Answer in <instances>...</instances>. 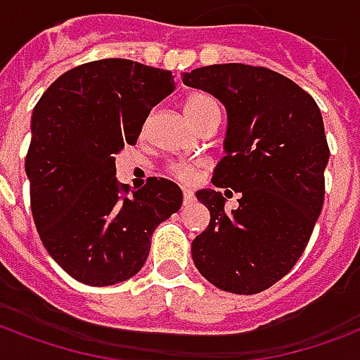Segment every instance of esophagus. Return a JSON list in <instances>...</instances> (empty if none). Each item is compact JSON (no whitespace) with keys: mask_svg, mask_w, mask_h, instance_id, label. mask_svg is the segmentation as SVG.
Segmentation results:
<instances>
[{"mask_svg":"<svg viewBox=\"0 0 360 360\" xmlns=\"http://www.w3.org/2000/svg\"><path fill=\"white\" fill-rule=\"evenodd\" d=\"M183 202H185V206H188V204H193L194 202V194L191 188H183Z\"/></svg>","mask_w":360,"mask_h":360,"instance_id":"esophagus-1","label":"esophagus"}]
</instances>
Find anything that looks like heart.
Wrapping results in <instances>:
<instances>
[{
	"instance_id": "b5f03b06",
	"label": "heart",
	"mask_w": 360,
	"mask_h": 360,
	"mask_svg": "<svg viewBox=\"0 0 360 360\" xmlns=\"http://www.w3.org/2000/svg\"><path fill=\"white\" fill-rule=\"evenodd\" d=\"M212 108H217L214 98H210L207 95H202V93H193L185 101V114L191 120V124H194L196 120L202 118ZM169 172H172L173 177H177L181 181H193L198 175V167L193 166V164H172Z\"/></svg>"
}]
</instances>
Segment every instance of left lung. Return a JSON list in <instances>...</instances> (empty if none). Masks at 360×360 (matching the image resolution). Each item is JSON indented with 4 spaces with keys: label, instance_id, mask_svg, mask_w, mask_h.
<instances>
[{
    "label": "left lung",
    "instance_id": "obj_1",
    "mask_svg": "<svg viewBox=\"0 0 360 360\" xmlns=\"http://www.w3.org/2000/svg\"><path fill=\"white\" fill-rule=\"evenodd\" d=\"M183 84L225 106V156L212 183L240 194L227 212L221 193H196L210 225L193 240L194 265L225 292L259 294L288 275L321 214L330 158L321 110L300 85L263 66H202L185 72Z\"/></svg>",
    "mask_w": 360,
    "mask_h": 360
}]
</instances>
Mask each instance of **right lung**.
Returning a JSON list of instances; mask_svg holds the SVG:
<instances>
[{
  "label": "right lung",
  "mask_w": 360,
  "mask_h": 360,
  "mask_svg": "<svg viewBox=\"0 0 360 360\" xmlns=\"http://www.w3.org/2000/svg\"><path fill=\"white\" fill-rule=\"evenodd\" d=\"M173 89L169 70L103 58L65 72L34 108L24 164L32 215L45 250L72 278L89 286L131 278L154 229L179 212L183 193L164 177L122 196L114 158L137 143L150 110Z\"/></svg>",
  "instance_id": "1"
}]
</instances>
